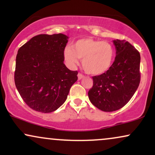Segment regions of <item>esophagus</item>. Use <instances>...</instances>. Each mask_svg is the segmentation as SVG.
I'll use <instances>...</instances> for the list:
<instances>
[{
    "label": "esophagus",
    "instance_id": "1",
    "mask_svg": "<svg viewBox=\"0 0 155 155\" xmlns=\"http://www.w3.org/2000/svg\"><path fill=\"white\" fill-rule=\"evenodd\" d=\"M78 79H79V80L80 79H83L84 77V76L83 75V74H81V73H79V74H78Z\"/></svg>",
    "mask_w": 155,
    "mask_h": 155
}]
</instances>
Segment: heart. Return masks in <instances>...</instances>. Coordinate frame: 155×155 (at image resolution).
I'll return each mask as SVG.
<instances>
[{"instance_id": "obj_1", "label": "heart", "mask_w": 155, "mask_h": 155, "mask_svg": "<svg viewBox=\"0 0 155 155\" xmlns=\"http://www.w3.org/2000/svg\"><path fill=\"white\" fill-rule=\"evenodd\" d=\"M63 57L68 65L75 67L82 59L83 68L87 74L98 76L109 70L115 58V49L107 41L84 38L73 44V48L67 47L63 51Z\"/></svg>"}]
</instances>
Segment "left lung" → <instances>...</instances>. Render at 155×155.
I'll use <instances>...</instances> for the list:
<instances>
[{
	"label": "left lung",
	"instance_id": "left-lung-1",
	"mask_svg": "<svg viewBox=\"0 0 155 155\" xmlns=\"http://www.w3.org/2000/svg\"><path fill=\"white\" fill-rule=\"evenodd\" d=\"M116 58L109 70L92 76L89 90L90 102L104 111H114L125 106L134 95L140 81V53L124 40H114Z\"/></svg>",
	"mask_w": 155,
	"mask_h": 155
}]
</instances>
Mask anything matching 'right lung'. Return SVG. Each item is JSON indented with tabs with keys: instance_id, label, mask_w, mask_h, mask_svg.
I'll return each mask as SVG.
<instances>
[{
	"instance_id": "right-lung-1",
	"label": "right lung",
	"mask_w": 155,
	"mask_h": 155,
	"mask_svg": "<svg viewBox=\"0 0 155 155\" xmlns=\"http://www.w3.org/2000/svg\"><path fill=\"white\" fill-rule=\"evenodd\" d=\"M68 36L62 33L40 34L19 49L15 82L25 103L32 109L50 113L67 99L77 81V71L65 66L63 51Z\"/></svg>"
}]
</instances>
